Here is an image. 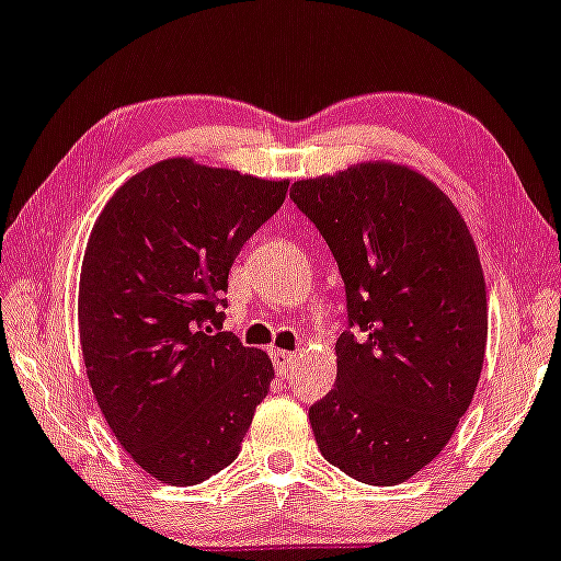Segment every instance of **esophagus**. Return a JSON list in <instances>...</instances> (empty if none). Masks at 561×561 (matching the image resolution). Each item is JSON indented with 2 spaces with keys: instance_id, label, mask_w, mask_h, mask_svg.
Instances as JSON below:
<instances>
[{
  "instance_id": "obj_1",
  "label": "esophagus",
  "mask_w": 561,
  "mask_h": 561,
  "mask_svg": "<svg viewBox=\"0 0 561 561\" xmlns=\"http://www.w3.org/2000/svg\"><path fill=\"white\" fill-rule=\"evenodd\" d=\"M268 357H272V363L279 375H287L289 367L295 363V352H285V350H268Z\"/></svg>"
}]
</instances>
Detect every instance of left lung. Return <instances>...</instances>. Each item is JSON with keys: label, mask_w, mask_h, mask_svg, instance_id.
I'll return each mask as SVG.
<instances>
[{"label": "left lung", "mask_w": 561, "mask_h": 561, "mask_svg": "<svg viewBox=\"0 0 561 561\" xmlns=\"http://www.w3.org/2000/svg\"><path fill=\"white\" fill-rule=\"evenodd\" d=\"M289 198L329 243L346 293L336 382L308 414L316 443L346 477L401 484L437 458L477 391V245L435 183L391 162L297 181Z\"/></svg>", "instance_id": "obj_1"}]
</instances>
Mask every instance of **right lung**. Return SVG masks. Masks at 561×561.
Listing matches in <instances>:
<instances>
[{"mask_svg": "<svg viewBox=\"0 0 561 561\" xmlns=\"http://www.w3.org/2000/svg\"><path fill=\"white\" fill-rule=\"evenodd\" d=\"M287 181L162 160L113 194L80 276V342L113 435L147 473L191 486L238 458L272 359L222 331L240 248Z\"/></svg>", "mask_w": 561, "mask_h": 561, "instance_id": "1", "label": "right lung"}]
</instances>
